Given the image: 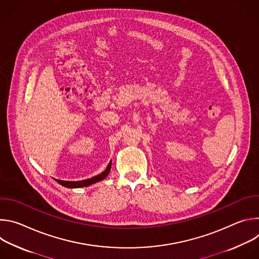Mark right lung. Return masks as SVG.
I'll list each match as a JSON object with an SVG mask.
<instances>
[{
  "instance_id": "add662e5",
  "label": "right lung",
  "mask_w": 259,
  "mask_h": 259,
  "mask_svg": "<svg viewBox=\"0 0 259 259\" xmlns=\"http://www.w3.org/2000/svg\"><path fill=\"white\" fill-rule=\"evenodd\" d=\"M110 166H112V161L109 162V164H108V166H107V168L105 169L104 172L100 173V174L97 175V176H94V177H92V178L85 179V180H82V181H63V180H58V179H56V181H57L58 183H60L61 186L65 187V188H68V189L88 187V186H90V184H93V183H95V182H98V181L104 179V178L108 175V173H109V171H110Z\"/></svg>"
}]
</instances>
